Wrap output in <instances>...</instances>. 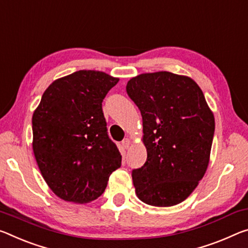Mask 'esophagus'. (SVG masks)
I'll list each match as a JSON object with an SVG mask.
<instances>
[{
    "label": "esophagus",
    "instance_id": "34e87169",
    "mask_svg": "<svg viewBox=\"0 0 248 248\" xmlns=\"http://www.w3.org/2000/svg\"><path fill=\"white\" fill-rule=\"evenodd\" d=\"M130 143H131L130 139L125 138V139H124V141H123V147H124V149H128L129 147H130Z\"/></svg>",
    "mask_w": 248,
    "mask_h": 248
}]
</instances>
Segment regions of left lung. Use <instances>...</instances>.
Instances as JSON below:
<instances>
[{"label":"left lung","instance_id":"obj_1","mask_svg":"<svg viewBox=\"0 0 248 248\" xmlns=\"http://www.w3.org/2000/svg\"><path fill=\"white\" fill-rule=\"evenodd\" d=\"M128 96L142 116L147 161L132 170L136 194L153 206L183 202L209 166L215 121L190 77L169 72L141 74L128 81Z\"/></svg>","mask_w":248,"mask_h":248}]
</instances>
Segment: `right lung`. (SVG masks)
Returning a JSON list of instances; mask_svg holds the SVG:
<instances>
[{
	"instance_id": "add662e5",
	"label": "right lung",
	"mask_w": 248,
	"mask_h": 248,
	"mask_svg": "<svg viewBox=\"0 0 248 248\" xmlns=\"http://www.w3.org/2000/svg\"><path fill=\"white\" fill-rule=\"evenodd\" d=\"M118 81L98 70H78L52 82L33 113V151L39 171L65 201L87 203L99 198L110 174L121 166L103 112L105 97Z\"/></svg>"
}]
</instances>
